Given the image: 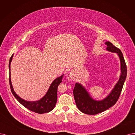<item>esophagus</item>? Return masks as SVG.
Instances as JSON below:
<instances>
[{"mask_svg": "<svg viewBox=\"0 0 135 135\" xmlns=\"http://www.w3.org/2000/svg\"><path fill=\"white\" fill-rule=\"evenodd\" d=\"M70 78H71V79H74V78H73V76L72 75H70Z\"/></svg>", "mask_w": 135, "mask_h": 135, "instance_id": "obj_1", "label": "esophagus"}]
</instances>
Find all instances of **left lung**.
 <instances>
[{
    "label": "left lung",
    "instance_id": "obj_1",
    "mask_svg": "<svg viewBox=\"0 0 135 135\" xmlns=\"http://www.w3.org/2000/svg\"><path fill=\"white\" fill-rule=\"evenodd\" d=\"M106 50L117 53L121 63V75L118 82L106 98L102 100L93 99L86 89L79 83H76L73 90L75 103L79 110L84 114L96 115L114 106L119 98L123 84L127 76V67L121 51L109 41H106Z\"/></svg>",
    "mask_w": 135,
    "mask_h": 135
}]
</instances>
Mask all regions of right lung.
I'll use <instances>...</instances> for the list:
<instances>
[{"label":"right lung","instance_id":"obj_1","mask_svg":"<svg viewBox=\"0 0 135 135\" xmlns=\"http://www.w3.org/2000/svg\"><path fill=\"white\" fill-rule=\"evenodd\" d=\"M13 54L10 59L9 64V84L11 89L12 93L14 96L15 99H17L20 103L23 105L26 109L29 110L37 113V114H44V113L49 112L52 111L56 104L57 101V91L58 85L62 82V77L64 74L61 76L58 77L53 81L50 86L49 89L47 91L45 95L41 98L40 100L36 101H28L24 100L15 93L11 82V78H10V64L13 57Z\"/></svg>","mask_w":135,"mask_h":135}]
</instances>
